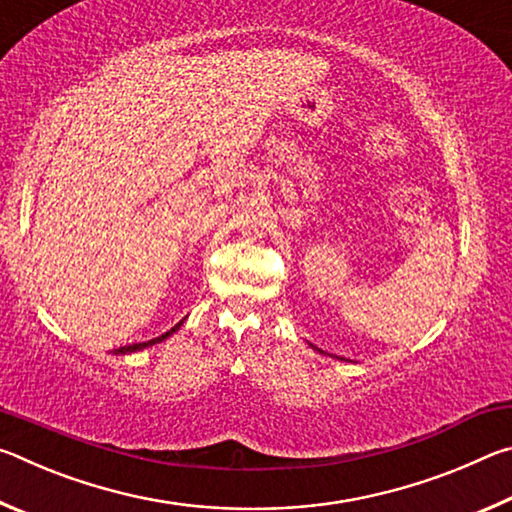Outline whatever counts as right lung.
I'll return each mask as SVG.
<instances>
[{
    "instance_id": "add662e5",
    "label": "right lung",
    "mask_w": 512,
    "mask_h": 512,
    "mask_svg": "<svg viewBox=\"0 0 512 512\" xmlns=\"http://www.w3.org/2000/svg\"><path fill=\"white\" fill-rule=\"evenodd\" d=\"M180 325H183V320H180V323H178L176 327H171L169 332H164L162 336H158V339H151V341H144V343H133V345H124V348H117V350H115V354H128V352H137V350L149 348V345H155V343H160V341L167 339V336H171L173 332H176V329H178Z\"/></svg>"
}]
</instances>
